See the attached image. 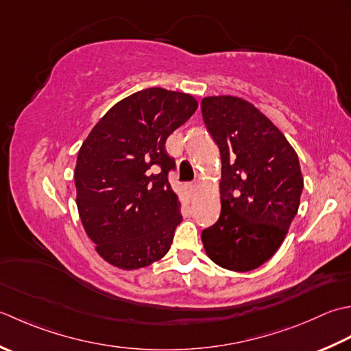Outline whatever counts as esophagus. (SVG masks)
I'll return each mask as SVG.
<instances>
[{
  "mask_svg": "<svg viewBox=\"0 0 351 351\" xmlns=\"http://www.w3.org/2000/svg\"><path fill=\"white\" fill-rule=\"evenodd\" d=\"M186 189H188V194H189V197L192 198L194 197V194L197 192V189H198V186L195 184V183H191V184H188L186 186Z\"/></svg>",
  "mask_w": 351,
  "mask_h": 351,
  "instance_id": "1",
  "label": "esophagus"
}]
</instances>
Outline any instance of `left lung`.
<instances>
[{"label":"left lung","mask_w":351,"mask_h":351,"mask_svg":"<svg viewBox=\"0 0 351 351\" xmlns=\"http://www.w3.org/2000/svg\"><path fill=\"white\" fill-rule=\"evenodd\" d=\"M202 115L221 156V215L203 230V247L221 268L245 273L274 256L297 215L303 191L298 156L247 99L206 97Z\"/></svg>","instance_id":"obj_1"}]
</instances>
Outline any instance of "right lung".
<instances>
[{
  "label": "right lung",
  "mask_w": 351,
  "mask_h": 351,
  "mask_svg": "<svg viewBox=\"0 0 351 351\" xmlns=\"http://www.w3.org/2000/svg\"><path fill=\"white\" fill-rule=\"evenodd\" d=\"M197 107L184 92H134L107 110L78 149V215L110 265L139 269L169 252L182 204L168 183L174 159L165 142Z\"/></svg>",
  "instance_id": "1"
}]
</instances>
